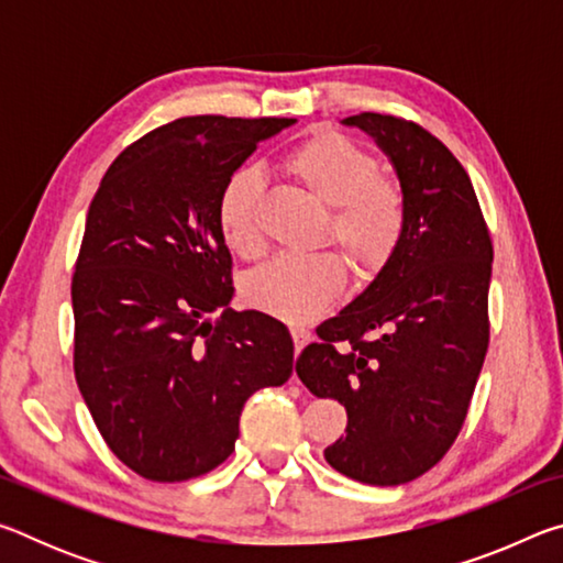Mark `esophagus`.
<instances>
[{
  "label": "esophagus",
  "instance_id": "34e87169",
  "mask_svg": "<svg viewBox=\"0 0 563 563\" xmlns=\"http://www.w3.org/2000/svg\"><path fill=\"white\" fill-rule=\"evenodd\" d=\"M290 335H292V342H295V355H298V352L312 340L310 330H305V328H290Z\"/></svg>",
  "mask_w": 563,
  "mask_h": 563
}]
</instances>
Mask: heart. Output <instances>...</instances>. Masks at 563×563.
Returning a JSON list of instances; mask_svg holds the SVG:
<instances>
[{
	"mask_svg": "<svg viewBox=\"0 0 563 563\" xmlns=\"http://www.w3.org/2000/svg\"><path fill=\"white\" fill-rule=\"evenodd\" d=\"M283 166L320 203L332 208L330 238L360 280H373L393 261L407 225V203L395 180L377 176V161L340 133H316ZM258 170L238 168L218 190L216 221L223 243L243 258L263 251ZM345 288V268L332 253L283 255L243 280L251 308L302 325L328 312Z\"/></svg>",
	"mask_w": 563,
	"mask_h": 563,
	"instance_id": "obj_1",
	"label": "heart"
}]
</instances>
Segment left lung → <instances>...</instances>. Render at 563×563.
Segmentation results:
<instances>
[{
  "label": "left lung",
  "mask_w": 563,
  "mask_h": 563,
  "mask_svg": "<svg viewBox=\"0 0 563 563\" xmlns=\"http://www.w3.org/2000/svg\"><path fill=\"white\" fill-rule=\"evenodd\" d=\"M375 139L407 203L402 243L375 280L295 365L316 397L347 409L325 450L340 474L375 487L412 482L460 434L489 345L492 238L460 161L412 121L342 119Z\"/></svg>",
  "instance_id": "left-lung-1"
}]
</instances>
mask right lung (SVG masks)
<instances>
[{
    "label": "right lung",
    "instance_id": "1",
    "mask_svg": "<svg viewBox=\"0 0 563 563\" xmlns=\"http://www.w3.org/2000/svg\"><path fill=\"white\" fill-rule=\"evenodd\" d=\"M292 123L170 121L113 161L89 206L71 280L76 385L109 450L151 482L225 462L245 399L295 369L280 320L231 308L216 221L225 178Z\"/></svg>",
    "mask_w": 563,
    "mask_h": 563
}]
</instances>
